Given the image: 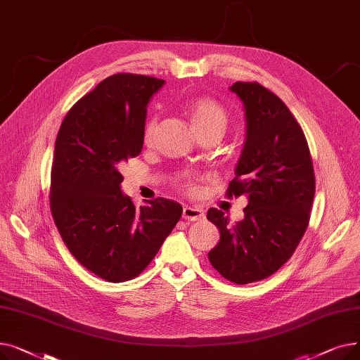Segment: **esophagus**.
<instances>
[{"mask_svg":"<svg viewBox=\"0 0 360 360\" xmlns=\"http://www.w3.org/2000/svg\"><path fill=\"white\" fill-rule=\"evenodd\" d=\"M182 217L186 219V220H190V221H198V220L204 219L205 214H204V210L198 209V207L185 205L184 210H182Z\"/></svg>","mask_w":360,"mask_h":360,"instance_id":"esophagus-1","label":"esophagus"}]
</instances>
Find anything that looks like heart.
Segmentation results:
<instances>
[{
    "instance_id": "b5f03b06",
    "label": "heart",
    "mask_w": 360,
    "mask_h": 360,
    "mask_svg": "<svg viewBox=\"0 0 360 360\" xmlns=\"http://www.w3.org/2000/svg\"><path fill=\"white\" fill-rule=\"evenodd\" d=\"M185 110L195 129L204 128V127H213V125L224 127L226 120H228V113H226V109L217 101H214L212 98L191 99L186 103ZM147 139H148V128L146 129V140ZM182 186L188 191H193L195 188L194 182L190 179L184 181Z\"/></svg>"
}]
</instances>
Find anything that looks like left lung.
<instances>
[{"label": "left lung", "mask_w": 360, "mask_h": 360, "mask_svg": "<svg viewBox=\"0 0 360 360\" xmlns=\"http://www.w3.org/2000/svg\"><path fill=\"white\" fill-rule=\"evenodd\" d=\"M231 90L243 102L247 139L226 194H245L248 205L236 223L221 210L207 212L220 232L209 259L224 278L248 285L293 255L309 223L315 175L304 131L285 102L257 82Z\"/></svg>", "instance_id": "left-lung-1"}]
</instances>
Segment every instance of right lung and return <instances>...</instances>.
<instances>
[{"instance_id":"add662e5","label":"right lung","mask_w":360,"mask_h":360,"mask_svg":"<svg viewBox=\"0 0 360 360\" xmlns=\"http://www.w3.org/2000/svg\"><path fill=\"white\" fill-rule=\"evenodd\" d=\"M163 84L113 74L68 110L56 136L49 195L56 229L84 269L110 283L137 277L182 216L176 201L137 209L121 191L120 167L141 153L147 105Z\"/></svg>"}]
</instances>
